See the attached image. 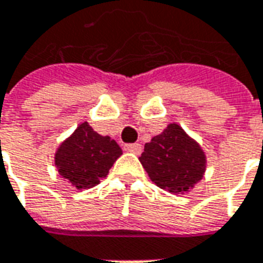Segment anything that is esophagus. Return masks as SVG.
Segmentation results:
<instances>
[{
	"label": "esophagus",
	"mask_w": 263,
	"mask_h": 263,
	"mask_svg": "<svg viewBox=\"0 0 263 263\" xmlns=\"http://www.w3.org/2000/svg\"><path fill=\"white\" fill-rule=\"evenodd\" d=\"M124 150L127 151V153H133V154H140V153H141V144H139V143L126 144L124 145Z\"/></svg>",
	"instance_id": "1"
}]
</instances>
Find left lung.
I'll use <instances>...</instances> for the list:
<instances>
[{
	"label": "left lung",
	"instance_id": "1",
	"mask_svg": "<svg viewBox=\"0 0 263 263\" xmlns=\"http://www.w3.org/2000/svg\"><path fill=\"white\" fill-rule=\"evenodd\" d=\"M139 160L151 181L174 195L193 189L208 164L200 144L176 123H170L162 133L145 143Z\"/></svg>",
	"mask_w": 263,
	"mask_h": 263
}]
</instances>
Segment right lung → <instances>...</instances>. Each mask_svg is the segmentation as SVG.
<instances>
[{"label": "right lung", "instance_id": "right-lung-1", "mask_svg": "<svg viewBox=\"0 0 263 263\" xmlns=\"http://www.w3.org/2000/svg\"><path fill=\"white\" fill-rule=\"evenodd\" d=\"M122 148L109 136H101L82 122L55 151L54 165L71 186L91 189L106 178Z\"/></svg>", "mask_w": 263, "mask_h": 263}]
</instances>
